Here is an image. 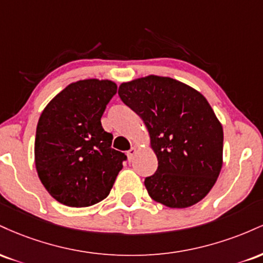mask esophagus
Instances as JSON below:
<instances>
[{"mask_svg":"<svg viewBox=\"0 0 263 263\" xmlns=\"http://www.w3.org/2000/svg\"><path fill=\"white\" fill-rule=\"evenodd\" d=\"M135 155H136V148H135V147H132L131 149L127 151V157H128L129 161H132V158H134Z\"/></svg>","mask_w":263,"mask_h":263,"instance_id":"esophagus-1","label":"esophagus"}]
</instances>
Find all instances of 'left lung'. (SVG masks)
Wrapping results in <instances>:
<instances>
[{"instance_id":"obj_1","label":"left lung","mask_w":263,"mask_h":263,"mask_svg":"<svg viewBox=\"0 0 263 263\" xmlns=\"http://www.w3.org/2000/svg\"><path fill=\"white\" fill-rule=\"evenodd\" d=\"M121 100L142 117L158 159L144 179L153 200L168 208L200 201L218 179L222 165V126L206 99L171 79L149 77L123 83Z\"/></svg>"}]
</instances>
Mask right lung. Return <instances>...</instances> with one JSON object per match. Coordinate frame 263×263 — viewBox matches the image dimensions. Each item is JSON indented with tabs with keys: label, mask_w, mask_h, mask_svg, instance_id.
<instances>
[{
	"label": "right lung",
	"mask_w": 263,
	"mask_h": 263,
	"mask_svg": "<svg viewBox=\"0 0 263 263\" xmlns=\"http://www.w3.org/2000/svg\"><path fill=\"white\" fill-rule=\"evenodd\" d=\"M117 91L110 80L70 84L42 112L34 143L35 168L44 188L59 203L85 208L104 200L127 156L111 147L101 126Z\"/></svg>",
	"instance_id": "right-lung-1"
}]
</instances>
